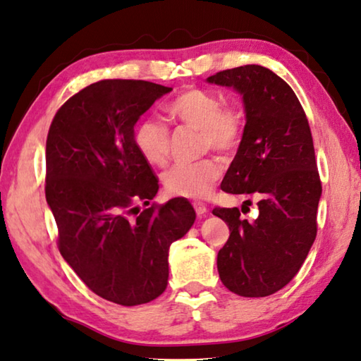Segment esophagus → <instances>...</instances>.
<instances>
[{
	"mask_svg": "<svg viewBox=\"0 0 361 361\" xmlns=\"http://www.w3.org/2000/svg\"><path fill=\"white\" fill-rule=\"evenodd\" d=\"M192 207L195 209V213H197V216H203L207 213V205L203 202H194Z\"/></svg>",
	"mask_w": 361,
	"mask_h": 361,
	"instance_id": "34e87169",
	"label": "esophagus"
}]
</instances>
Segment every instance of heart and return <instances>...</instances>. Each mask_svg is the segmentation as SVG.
<instances>
[{
	"instance_id": "obj_1",
	"label": "heart",
	"mask_w": 361,
	"mask_h": 361,
	"mask_svg": "<svg viewBox=\"0 0 361 361\" xmlns=\"http://www.w3.org/2000/svg\"><path fill=\"white\" fill-rule=\"evenodd\" d=\"M167 115L185 128L200 134L203 152L208 148L219 153H232L243 135V118L233 106L222 104L213 91L188 88L166 106ZM134 147L149 166L164 167L170 154V134L166 124L156 118H145L133 134ZM222 175L221 164L205 158L192 164H178L164 173V188L170 195L185 199H205Z\"/></svg>"
}]
</instances>
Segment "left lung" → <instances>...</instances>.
<instances>
[{"label":"left lung","mask_w":361,"mask_h":361,"mask_svg":"<svg viewBox=\"0 0 361 361\" xmlns=\"http://www.w3.org/2000/svg\"><path fill=\"white\" fill-rule=\"evenodd\" d=\"M208 82L233 87L246 110L243 139L221 189L259 199L252 221L237 207L213 208L231 231L218 252L219 278L240 297H268L295 278L317 235L322 183L311 128L297 94L270 69L246 64Z\"/></svg>","instance_id":"left-lung-1"}]
</instances>
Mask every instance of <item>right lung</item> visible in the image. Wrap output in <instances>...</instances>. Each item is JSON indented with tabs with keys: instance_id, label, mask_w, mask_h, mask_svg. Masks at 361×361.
Listing matches in <instances>:
<instances>
[{
	"instance_id": "add662e5",
	"label": "right lung",
	"mask_w": 361,
	"mask_h": 361,
	"mask_svg": "<svg viewBox=\"0 0 361 361\" xmlns=\"http://www.w3.org/2000/svg\"><path fill=\"white\" fill-rule=\"evenodd\" d=\"M172 88L145 80H101L78 91L51 120L45 199L64 260L91 292L121 306L166 290L169 247L195 221L186 199L140 212L158 176L134 147V124Z\"/></svg>"
}]
</instances>
